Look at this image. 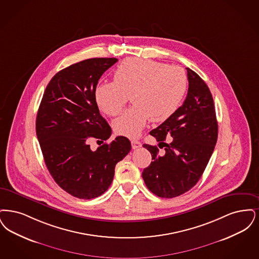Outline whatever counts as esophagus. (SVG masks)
<instances>
[{
    "label": "esophagus",
    "mask_w": 259,
    "mask_h": 259,
    "mask_svg": "<svg viewBox=\"0 0 259 259\" xmlns=\"http://www.w3.org/2000/svg\"><path fill=\"white\" fill-rule=\"evenodd\" d=\"M142 146L141 145V143L139 142V141H137V140H132V147H133V149H138V148H140V147Z\"/></svg>",
    "instance_id": "esophagus-1"
}]
</instances>
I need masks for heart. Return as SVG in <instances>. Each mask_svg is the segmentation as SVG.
I'll return each mask as SVG.
<instances>
[{"label":"heart","mask_w":259,"mask_h":259,"mask_svg":"<svg viewBox=\"0 0 259 259\" xmlns=\"http://www.w3.org/2000/svg\"><path fill=\"white\" fill-rule=\"evenodd\" d=\"M188 87L183 68L140 58H127L114 71V81L102 82L95 99L102 112L116 116L130 96L135 104L113 122L118 135L135 138L148 121L161 123L177 111Z\"/></svg>","instance_id":"1"}]
</instances>
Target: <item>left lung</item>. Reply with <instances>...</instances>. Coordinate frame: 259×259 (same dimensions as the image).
Wrapping results in <instances>:
<instances>
[{
	"label": "left lung",
	"mask_w": 259,
	"mask_h": 259,
	"mask_svg": "<svg viewBox=\"0 0 259 259\" xmlns=\"http://www.w3.org/2000/svg\"><path fill=\"white\" fill-rule=\"evenodd\" d=\"M187 71L189 90L183 105L150 132L165 151L159 153L157 146L143 145L153 159L142 172L143 180L154 194L164 198L179 196L196 185L218 139L212 94L197 73L189 68ZM166 136L174 138L170 144L164 142Z\"/></svg>",
	"instance_id": "1"
}]
</instances>
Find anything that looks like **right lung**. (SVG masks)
<instances>
[{"label":"right lung","mask_w":259,"mask_h":259,"mask_svg":"<svg viewBox=\"0 0 259 259\" xmlns=\"http://www.w3.org/2000/svg\"><path fill=\"white\" fill-rule=\"evenodd\" d=\"M117 61L93 58L60 70L47 85L36 115V136L46 167L60 188L80 199L96 198L107 191L117 162L132 149L124 136L96 151L89 145L93 138L103 142L111 135L95 89Z\"/></svg>","instance_id":"add662e5"}]
</instances>
